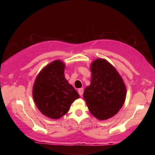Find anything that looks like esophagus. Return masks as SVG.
I'll return each instance as SVG.
<instances>
[{"mask_svg": "<svg viewBox=\"0 0 155 155\" xmlns=\"http://www.w3.org/2000/svg\"><path fill=\"white\" fill-rule=\"evenodd\" d=\"M83 92H84L83 88H80L79 90H78V93H79V94L80 95V96H82V95L83 94Z\"/></svg>", "mask_w": 155, "mask_h": 155, "instance_id": "34e87169", "label": "esophagus"}]
</instances>
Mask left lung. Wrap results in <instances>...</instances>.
Masks as SVG:
<instances>
[{"label": "left lung", "instance_id": "obj_1", "mask_svg": "<svg viewBox=\"0 0 155 155\" xmlns=\"http://www.w3.org/2000/svg\"><path fill=\"white\" fill-rule=\"evenodd\" d=\"M91 82L84 89L83 98L92 115L100 120L113 117L121 109L126 97V87L115 68L104 58L90 65Z\"/></svg>", "mask_w": 155, "mask_h": 155}]
</instances>
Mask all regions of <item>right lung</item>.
Wrapping results in <instances>:
<instances>
[{"mask_svg": "<svg viewBox=\"0 0 155 155\" xmlns=\"http://www.w3.org/2000/svg\"><path fill=\"white\" fill-rule=\"evenodd\" d=\"M65 64L61 60L48 63L38 74L34 82L32 96L43 115L59 119L68 113L71 104L80 97L65 79Z\"/></svg>", "mask_w": 155, "mask_h": 155, "instance_id": "right-lung-1", "label": "right lung"}]
</instances>
